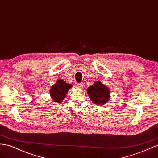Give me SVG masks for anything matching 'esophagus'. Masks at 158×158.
<instances>
[{"instance_id":"obj_1","label":"esophagus","mask_w":158,"mask_h":158,"mask_svg":"<svg viewBox=\"0 0 158 158\" xmlns=\"http://www.w3.org/2000/svg\"><path fill=\"white\" fill-rule=\"evenodd\" d=\"M76 87L79 89H82L84 87V85L83 83H76Z\"/></svg>"}]
</instances>
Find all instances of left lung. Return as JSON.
<instances>
[{"mask_svg": "<svg viewBox=\"0 0 158 158\" xmlns=\"http://www.w3.org/2000/svg\"><path fill=\"white\" fill-rule=\"evenodd\" d=\"M87 92L91 101L96 105H105L109 101L110 93L109 87L101 81H96L87 88Z\"/></svg>", "mask_w": 158, "mask_h": 158, "instance_id": "obj_1", "label": "left lung"}]
</instances>
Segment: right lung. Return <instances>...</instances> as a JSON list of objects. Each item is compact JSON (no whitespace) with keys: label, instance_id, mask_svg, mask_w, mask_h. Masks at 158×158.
<instances>
[{"label":"right lung","instance_id":"obj_1","mask_svg":"<svg viewBox=\"0 0 158 158\" xmlns=\"http://www.w3.org/2000/svg\"><path fill=\"white\" fill-rule=\"evenodd\" d=\"M72 87L71 84L67 83L64 80L58 79L49 90L51 98L56 103L61 102L65 98L67 92Z\"/></svg>","mask_w":158,"mask_h":158}]
</instances>
